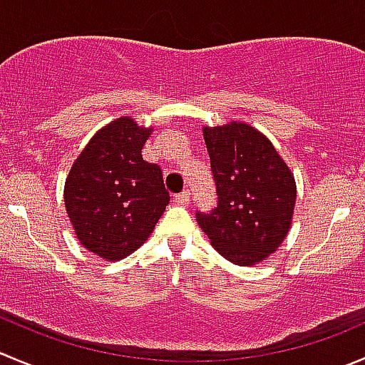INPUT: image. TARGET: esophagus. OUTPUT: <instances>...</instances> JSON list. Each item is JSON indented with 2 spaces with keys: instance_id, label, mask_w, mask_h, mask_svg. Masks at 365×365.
Listing matches in <instances>:
<instances>
[{
  "instance_id": "obj_1",
  "label": "esophagus",
  "mask_w": 365,
  "mask_h": 365,
  "mask_svg": "<svg viewBox=\"0 0 365 365\" xmlns=\"http://www.w3.org/2000/svg\"><path fill=\"white\" fill-rule=\"evenodd\" d=\"M190 196H189V190H183V192L176 194L175 197H173V201H175L176 205H180V207H185L187 203H189Z\"/></svg>"
}]
</instances>
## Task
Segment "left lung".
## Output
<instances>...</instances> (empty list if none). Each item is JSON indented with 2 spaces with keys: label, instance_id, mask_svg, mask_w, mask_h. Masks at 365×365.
<instances>
[{
  "label": "left lung",
  "instance_id": "8db88e82",
  "mask_svg": "<svg viewBox=\"0 0 365 365\" xmlns=\"http://www.w3.org/2000/svg\"><path fill=\"white\" fill-rule=\"evenodd\" d=\"M217 207L196 221L212 246L237 265L265 260L292 225L296 182L271 140L246 123L205 126Z\"/></svg>",
  "mask_w": 365,
  "mask_h": 365
}]
</instances>
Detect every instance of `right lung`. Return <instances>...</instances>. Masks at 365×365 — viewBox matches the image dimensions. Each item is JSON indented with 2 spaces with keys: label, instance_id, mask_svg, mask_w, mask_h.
Returning <instances> with one entry per match:
<instances>
[{
  "label": "right lung",
  "instance_id": "1",
  "mask_svg": "<svg viewBox=\"0 0 365 365\" xmlns=\"http://www.w3.org/2000/svg\"><path fill=\"white\" fill-rule=\"evenodd\" d=\"M153 128L125 115L103 126L74 160L63 201L76 239L105 260L140 247L169 205L162 171L143 158Z\"/></svg>",
  "mask_w": 365,
  "mask_h": 365
}]
</instances>
